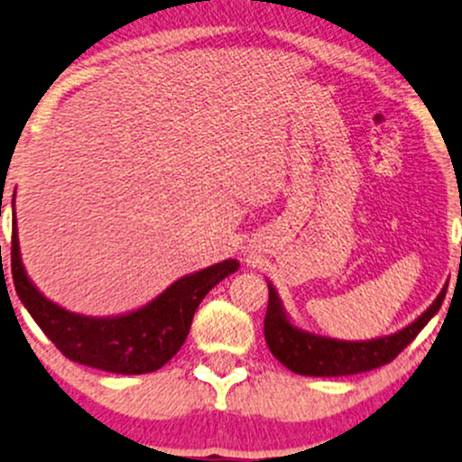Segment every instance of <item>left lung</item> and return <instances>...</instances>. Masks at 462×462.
<instances>
[{"mask_svg":"<svg viewBox=\"0 0 462 462\" xmlns=\"http://www.w3.org/2000/svg\"><path fill=\"white\" fill-rule=\"evenodd\" d=\"M268 283V307L264 318V337L271 354L288 366L290 371L309 377H341L373 371L388 365L405 349L418 332L430 322L446 299L448 285L439 291L420 318L396 330L394 335L366 338V341H343V338L322 337L296 326L285 311L282 299L271 282Z\"/></svg>","mask_w":462,"mask_h":462,"instance_id":"left-lung-1","label":"left lung"}]
</instances>
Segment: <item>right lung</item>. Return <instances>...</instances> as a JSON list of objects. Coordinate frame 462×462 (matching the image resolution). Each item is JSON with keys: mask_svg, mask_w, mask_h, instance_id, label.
<instances>
[{"mask_svg": "<svg viewBox=\"0 0 462 462\" xmlns=\"http://www.w3.org/2000/svg\"><path fill=\"white\" fill-rule=\"evenodd\" d=\"M238 266L236 260L217 262L177 279L144 307L93 318L68 311L33 285L21 260L16 215L13 221V282L29 315L66 358L119 375H143L162 369L188 338L191 319L204 296L221 279L236 273Z\"/></svg>", "mask_w": 462, "mask_h": 462, "instance_id": "add662e5", "label": "right lung"}]
</instances>
